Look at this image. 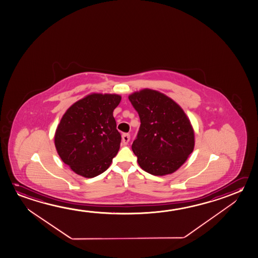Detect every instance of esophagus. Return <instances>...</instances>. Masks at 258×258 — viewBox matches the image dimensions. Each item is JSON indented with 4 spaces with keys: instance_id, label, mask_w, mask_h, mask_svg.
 <instances>
[{
    "instance_id": "obj_1",
    "label": "esophagus",
    "mask_w": 258,
    "mask_h": 258,
    "mask_svg": "<svg viewBox=\"0 0 258 258\" xmlns=\"http://www.w3.org/2000/svg\"><path fill=\"white\" fill-rule=\"evenodd\" d=\"M129 141H130V135L129 134H123L122 135V143H123V145L128 144Z\"/></svg>"
}]
</instances>
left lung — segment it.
<instances>
[{
    "instance_id": "left-lung-1",
    "label": "left lung",
    "mask_w": 258,
    "mask_h": 258,
    "mask_svg": "<svg viewBox=\"0 0 258 258\" xmlns=\"http://www.w3.org/2000/svg\"><path fill=\"white\" fill-rule=\"evenodd\" d=\"M141 125L132 150L140 167L154 176L171 174L187 159L195 134L183 109L171 98L152 90L129 96Z\"/></svg>"
}]
</instances>
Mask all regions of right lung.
Returning a JSON list of instances; mask_svg holds the SVG:
<instances>
[{"instance_id": "obj_1", "label": "right lung", "mask_w": 258, "mask_h": 258, "mask_svg": "<svg viewBox=\"0 0 258 258\" xmlns=\"http://www.w3.org/2000/svg\"><path fill=\"white\" fill-rule=\"evenodd\" d=\"M120 101L119 95H89L61 117L54 144L61 160L76 174L94 177L110 166L121 143L113 116Z\"/></svg>"}]
</instances>
